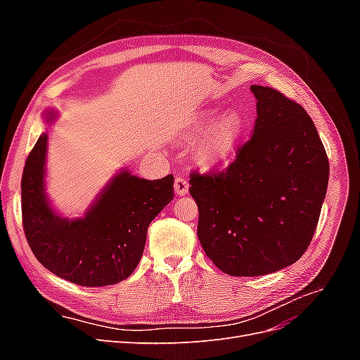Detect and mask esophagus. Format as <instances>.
<instances>
[{"instance_id":"obj_1","label":"esophagus","mask_w":360,"mask_h":360,"mask_svg":"<svg viewBox=\"0 0 360 360\" xmlns=\"http://www.w3.org/2000/svg\"><path fill=\"white\" fill-rule=\"evenodd\" d=\"M174 191L177 192V195H186L189 191V183L184 177H176L174 180Z\"/></svg>"}]
</instances>
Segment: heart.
I'll list each match as a JSON object with an SVG mask.
<instances>
[{"label":"heart","instance_id":"heart-1","mask_svg":"<svg viewBox=\"0 0 360 360\" xmlns=\"http://www.w3.org/2000/svg\"><path fill=\"white\" fill-rule=\"evenodd\" d=\"M216 123L214 114H207L202 117L201 123L198 126V134L207 135L212 132L207 139V144L204 148V159L210 163L224 162L231 156L233 148L240 138L245 122L243 118L237 112L228 114L219 123Z\"/></svg>","mask_w":360,"mask_h":360}]
</instances>
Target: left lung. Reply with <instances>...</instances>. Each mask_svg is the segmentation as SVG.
<instances>
[{"instance_id": "left-lung-1", "label": "left lung", "mask_w": 360, "mask_h": 360, "mask_svg": "<svg viewBox=\"0 0 360 360\" xmlns=\"http://www.w3.org/2000/svg\"><path fill=\"white\" fill-rule=\"evenodd\" d=\"M254 132L217 172H191L198 238L231 276L274 274L308 249L328 191L329 159L311 117L296 101L263 85Z\"/></svg>"}]
</instances>
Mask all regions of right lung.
<instances>
[{
    "mask_svg": "<svg viewBox=\"0 0 360 360\" xmlns=\"http://www.w3.org/2000/svg\"><path fill=\"white\" fill-rule=\"evenodd\" d=\"M46 143L43 134L20 180L22 225L32 254L76 285L105 287L129 278L143 257L150 222L174 197V177L144 180L123 171L85 217L61 219L43 193Z\"/></svg>",
    "mask_w": 360,
    "mask_h": 360,
    "instance_id": "right-lung-1",
    "label": "right lung"
}]
</instances>
